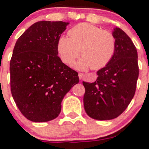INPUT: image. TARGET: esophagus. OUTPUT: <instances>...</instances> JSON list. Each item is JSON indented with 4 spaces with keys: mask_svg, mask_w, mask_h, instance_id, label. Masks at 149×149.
<instances>
[{
    "mask_svg": "<svg viewBox=\"0 0 149 149\" xmlns=\"http://www.w3.org/2000/svg\"><path fill=\"white\" fill-rule=\"evenodd\" d=\"M78 76H79V78L80 80H82L83 78V77H84V74H83V73H78Z\"/></svg>",
    "mask_w": 149,
    "mask_h": 149,
    "instance_id": "obj_1",
    "label": "esophagus"
}]
</instances>
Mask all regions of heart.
<instances>
[{
    "label": "heart",
    "instance_id": "obj_1",
    "mask_svg": "<svg viewBox=\"0 0 149 149\" xmlns=\"http://www.w3.org/2000/svg\"><path fill=\"white\" fill-rule=\"evenodd\" d=\"M69 36H61L57 41V50L61 60L72 64L79 57L77 64L80 69L91 67L97 70L109 64L116 47L114 35L110 31L88 23L78 24L68 32Z\"/></svg>",
    "mask_w": 149,
    "mask_h": 149
}]
</instances>
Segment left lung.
Segmentation results:
<instances>
[{
	"instance_id": "left-lung-1",
	"label": "left lung",
	"mask_w": 149,
	"mask_h": 149,
	"mask_svg": "<svg viewBox=\"0 0 149 149\" xmlns=\"http://www.w3.org/2000/svg\"><path fill=\"white\" fill-rule=\"evenodd\" d=\"M114 55L105 67L97 71L94 83L83 82L85 112L93 119L116 118L127 109L136 91L139 76L137 51L128 36L116 28Z\"/></svg>"
}]
</instances>
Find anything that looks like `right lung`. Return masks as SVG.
<instances>
[{
	"label": "right lung",
	"mask_w": 149,
	"mask_h": 149,
	"mask_svg": "<svg viewBox=\"0 0 149 149\" xmlns=\"http://www.w3.org/2000/svg\"><path fill=\"white\" fill-rule=\"evenodd\" d=\"M68 22L34 23L17 40L10 63V88L23 116L36 123L56 118L61 101L79 82L58 56L57 41Z\"/></svg>",
	"instance_id": "right-lung-1"
}]
</instances>
